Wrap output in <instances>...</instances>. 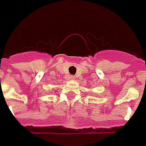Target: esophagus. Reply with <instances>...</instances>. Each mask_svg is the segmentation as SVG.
Masks as SVG:
<instances>
[{
	"instance_id": "34e87169",
	"label": "esophagus",
	"mask_w": 146,
	"mask_h": 146,
	"mask_svg": "<svg viewBox=\"0 0 146 146\" xmlns=\"http://www.w3.org/2000/svg\"><path fill=\"white\" fill-rule=\"evenodd\" d=\"M74 79H75V76H69V80H74Z\"/></svg>"
}]
</instances>
